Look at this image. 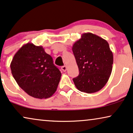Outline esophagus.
<instances>
[{
  "instance_id": "obj_1",
  "label": "esophagus",
  "mask_w": 133,
  "mask_h": 133,
  "mask_svg": "<svg viewBox=\"0 0 133 133\" xmlns=\"http://www.w3.org/2000/svg\"><path fill=\"white\" fill-rule=\"evenodd\" d=\"M61 69L63 72H65L67 70V67L65 65H64V66L61 67Z\"/></svg>"
}]
</instances>
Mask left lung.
<instances>
[{"instance_id": "8db88e82", "label": "left lung", "mask_w": 133, "mask_h": 133, "mask_svg": "<svg viewBox=\"0 0 133 133\" xmlns=\"http://www.w3.org/2000/svg\"><path fill=\"white\" fill-rule=\"evenodd\" d=\"M72 49L79 72L73 78L76 88L88 94L99 91L112 72L113 54L108 42L93 33H85Z\"/></svg>"}]
</instances>
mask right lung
Segmentation results:
<instances>
[{
	"label": "right lung",
	"mask_w": 133,
	"mask_h": 133,
	"mask_svg": "<svg viewBox=\"0 0 133 133\" xmlns=\"http://www.w3.org/2000/svg\"><path fill=\"white\" fill-rule=\"evenodd\" d=\"M10 68L19 87L27 94L39 99L54 95L61 76L52 56L43 47L31 42L24 44L16 53Z\"/></svg>",
	"instance_id": "1"
}]
</instances>
